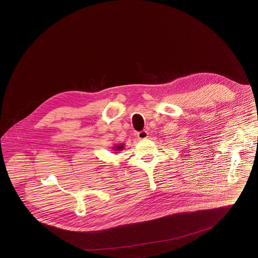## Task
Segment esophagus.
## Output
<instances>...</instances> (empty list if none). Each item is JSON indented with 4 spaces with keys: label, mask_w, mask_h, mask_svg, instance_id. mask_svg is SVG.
<instances>
[{
    "label": "esophagus",
    "mask_w": 258,
    "mask_h": 258,
    "mask_svg": "<svg viewBox=\"0 0 258 258\" xmlns=\"http://www.w3.org/2000/svg\"><path fill=\"white\" fill-rule=\"evenodd\" d=\"M148 132L146 131H142V132H140V133H138L137 134V137L139 138V139H146L148 138Z\"/></svg>",
    "instance_id": "34e87169"
}]
</instances>
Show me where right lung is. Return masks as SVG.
I'll return each mask as SVG.
<instances>
[{
  "label": "right lung",
  "instance_id": "obj_1",
  "mask_svg": "<svg viewBox=\"0 0 258 258\" xmlns=\"http://www.w3.org/2000/svg\"><path fill=\"white\" fill-rule=\"evenodd\" d=\"M123 148H124V145H123V143H121V144H116V145H114V147H112V150H113V152L116 154V153L122 151Z\"/></svg>",
  "mask_w": 258,
  "mask_h": 258
}]
</instances>
